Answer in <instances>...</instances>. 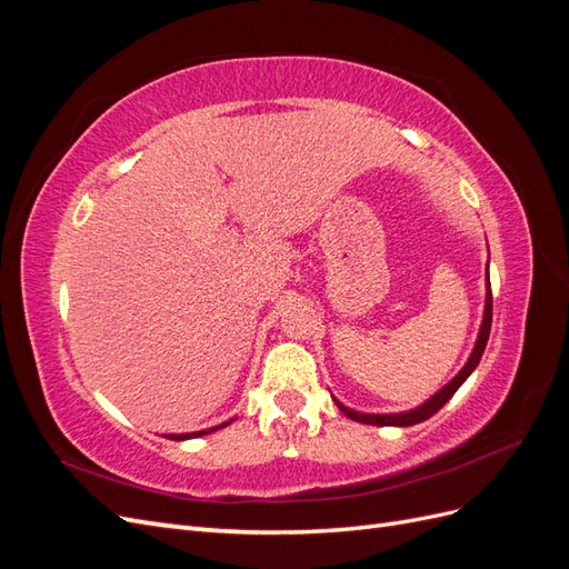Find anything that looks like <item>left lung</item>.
<instances>
[{
	"label": "left lung",
	"mask_w": 569,
	"mask_h": 569,
	"mask_svg": "<svg viewBox=\"0 0 569 569\" xmlns=\"http://www.w3.org/2000/svg\"><path fill=\"white\" fill-rule=\"evenodd\" d=\"M489 332H491V282H489V263H487V299H485V316H481L479 335H477V341H475L468 363L460 368V372L453 377L449 385H443L435 396H429L425 403L410 408V410H403V412H360V410H353L349 406H343L341 401L335 399V396H332V399H335L337 408L343 412V416L356 420V422L377 425V427H410V425H418V422H422L427 418H432L435 412L460 389V385L475 372V368L479 366V360H481V353H485V349H487Z\"/></svg>",
	"instance_id": "left-lung-1"
}]
</instances>
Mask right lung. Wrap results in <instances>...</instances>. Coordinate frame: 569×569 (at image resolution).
<instances>
[{
  "label": "right lung",
  "instance_id": "add662e5",
  "mask_svg": "<svg viewBox=\"0 0 569 569\" xmlns=\"http://www.w3.org/2000/svg\"><path fill=\"white\" fill-rule=\"evenodd\" d=\"M232 420H228V422H220V425H216V427H209V429H199V432H187V435H168V439H173V441H184V439H197V437H203V435H211V432H216V429H222V427H228Z\"/></svg>",
  "mask_w": 569,
  "mask_h": 569
}]
</instances>
